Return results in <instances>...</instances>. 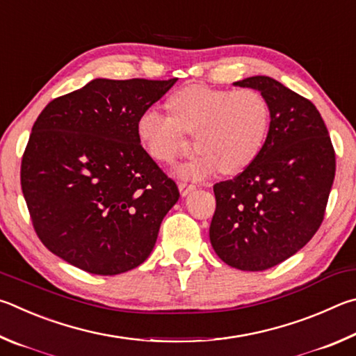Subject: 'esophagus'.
<instances>
[{"mask_svg":"<svg viewBox=\"0 0 356 356\" xmlns=\"http://www.w3.org/2000/svg\"><path fill=\"white\" fill-rule=\"evenodd\" d=\"M178 189H179V194H181L183 197L189 195L192 191L195 189V184H188V183H179L178 184Z\"/></svg>","mask_w":356,"mask_h":356,"instance_id":"34e87169","label":"esophagus"}]
</instances>
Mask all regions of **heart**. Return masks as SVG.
Segmentation results:
<instances>
[{
	"label": "heart",
	"instance_id": "heart-1",
	"mask_svg": "<svg viewBox=\"0 0 356 356\" xmlns=\"http://www.w3.org/2000/svg\"><path fill=\"white\" fill-rule=\"evenodd\" d=\"M170 115L156 108L142 111L136 134L142 148L159 164H172L184 133L195 134L198 153L177 167L178 178L203 181L219 170L228 175L250 167L266 145L270 106L253 89H217L191 84L167 102Z\"/></svg>",
	"mask_w": 356,
	"mask_h": 356
}]
</instances>
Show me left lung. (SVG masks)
<instances>
[{
    "instance_id": "1",
    "label": "left lung",
    "mask_w": 356,
    "mask_h": 356,
    "mask_svg": "<svg viewBox=\"0 0 356 356\" xmlns=\"http://www.w3.org/2000/svg\"><path fill=\"white\" fill-rule=\"evenodd\" d=\"M233 84L263 93L270 128L257 161L214 186L209 239L223 263L258 272L296 254L321 227L334 179V149L309 99L269 76Z\"/></svg>"
}]
</instances>
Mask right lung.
Masks as SVG:
<instances>
[{
    "label": "right lung",
    "instance_id": "1",
    "mask_svg": "<svg viewBox=\"0 0 356 356\" xmlns=\"http://www.w3.org/2000/svg\"><path fill=\"white\" fill-rule=\"evenodd\" d=\"M175 83L97 78L37 117L22 191L56 257L95 275H118L149 257L179 192L142 148L136 122Z\"/></svg>",
    "mask_w": 356,
    "mask_h": 356
}]
</instances>
